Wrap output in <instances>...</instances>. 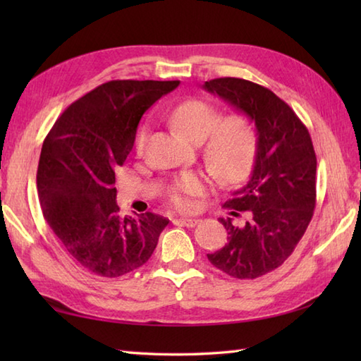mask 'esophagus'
Returning <instances> with one entry per match:
<instances>
[{
  "mask_svg": "<svg viewBox=\"0 0 361 361\" xmlns=\"http://www.w3.org/2000/svg\"><path fill=\"white\" fill-rule=\"evenodd\" d=\"M198 219H178L176 220V224H180L183 226H188V228H194L198 224Z\"/></svg>",
  "mask_w": 361,
  "mask_h": 361,
  "instance_id": "esophagus-1",
  "label": "esophagus"
}]
</instances>
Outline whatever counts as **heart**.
I'll list each match as a JSON object with an SVG mask.
<instances>
[{
    "instance_id": "b5f03b06",
    "label": "heart",
    "mask_w": 361,
    "mask_h": 361,
    "mask_svg": "<svg viewBox=\"0 0 361 361\" xmlns=\"http://www.w3.org/2000/svg\"><path fill=\"white\" fill-rule=\"evenodd\" d=\"M171 121L188 141L206 140L204 163L220 183L234 186L248 178L257 155V132L248 116L235 113L221 118L219 106L202 99H190L175 106ZM147 137V130H141L136 137L137 153L144 152ZM208 190V180L197 173H185L172 185L169 198L176 209L194 211L195 198L206 195Z\"/></svg>"
}]
</instances>
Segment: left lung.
Instances as JSON below:
<instances>
[{
  "label": "left lung",
  "instance_id": "obj_1",
  "mask_svg": "<svg viewBox=\"0 0 361 361\" xmlns=\"http://www.w3.org/2000/svg\"><path fill=\"white\" fill-rule=\"evenodd\" d=\"M204 90L247 114L257 130L251 178L224 206L231 216L248 214L243 226L219 219L226 228L224 248L209 262L237 279H256L281 267L307 229L317 204V155L307 127L288 104L255 82L220 78Z\"/></svg>",
  "mask_w": 361,
  "mask_h": 361
}]
</instances>
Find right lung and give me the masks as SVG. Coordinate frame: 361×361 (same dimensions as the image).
Returning a JSON list of instances; mask_svg holds the SVG:
<instances>
[{"label": "right lung", "instance_id": "obj_1", "mask_svg": "<svg viewBox=\"0 0 361 361\" xmlns=\"http://www.w3.org/2000/svg\"><path fill=\"white\" fill-rule=\"evenodd\" d=\"M180 80H110L73 102L44 137L37 189L43 217L85 270L119 278L142 267L169 220L121 216L116 176L142 114Z\"/></svg>", "mask_w": 361, "mask_h": 361}]
</instances>
